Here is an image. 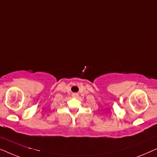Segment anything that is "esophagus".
I'll use <instances>...</instances> for the list:
<instances>
[{
	"label": "esophagus",
	"instance_id": "esophagus-1",
	"mask_svg": "<svg viewBox=\"0 0 157 157\" xmlns=\"http://www.w3.org/2000/svg\"><path fill=\"white\" fill-rule=\"evenodd\" d=\"M74 96H77V94H74Z\"/></svg>",
	"mask_w": 157,
	"mask_h": 157
}]
</instances>
